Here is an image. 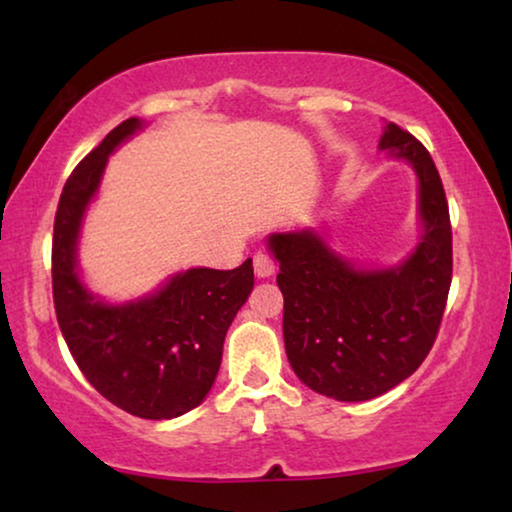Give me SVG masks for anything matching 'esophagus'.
<instances>
[{
  "label": "esophagus",
  "instance_id": "obj_1",
  "mask_svg": "<svg viewBox=\"0 0 512 512\" xmlns=\"http://www.w3.org/2000/svg\"><path fill=\"white\" fill-rule=\"evenodd\" d=\"M254 272H256L258 279H268V277L275 275V263H272L270 256L256 254L254 256Z\"/></svg>",
  "mask_w": 512,
  "mask_h": 512
}]
</instances>
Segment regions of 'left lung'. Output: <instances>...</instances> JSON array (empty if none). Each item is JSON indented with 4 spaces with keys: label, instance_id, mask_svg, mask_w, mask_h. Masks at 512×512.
I'll return each mask as SVG.
<instances>
[{
    "label": "left lung",
    "instance_id": "8db88e82",
    "mask_svg": "<svg viewBox=\"0 0 512 512\" xmlns=\"http://www.w3.org/2000/svg\"><path fill=\"white\" fill-rule=\"evenodd\" d=\"M377 146L417 177L419 237L403 261L359 265L312 226L265 237L279 263L293 373L317 394L347 403L387 394L422 366L452 282L450 212L429 151L396 123H384Z\"/></svg>",
    "mask_w": 512,
    "mask_h": 512
}]
</instances>
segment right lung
<instances>
[{
    "label": "right lung",
    "instance_id": "obj_1",
    "mask_svg": "<svg viewBox=\"0 0 512 512\" xmlns=\"http://www.w3.org/2000/svg\"><path fill=\"white\" fill-rule=\"evenodd\" d=\"M144 121L128 118L81 160L62 188L53 228V300L76 366L100 394L142 419H174L205 401L221 366L223 340L254 289L247 258L235 270L174 272L139 298L107 300L79 265L83 221L109 156Z\"/></svg>",
    "mask_w": 512,
    "mask_h": 512
}]
</instances>
